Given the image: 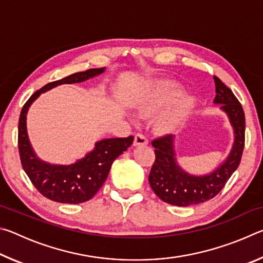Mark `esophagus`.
I'll list each match as a JSON object with an SVG mask.
<instances>
[{
	"label": "esophagus",
	"mask_w": 263,
	"mask_h": 263,
	"mask_svg": "<svg viewBox=\"0 0 263 263\" xmlns=\"http://www.w3.org/2000/svg\"><path fill=\"white\" fill-rule=\"evenodd\" d=\"M146 144H148L147 137H146L144 133H137L135 137V146L146 145Z\"/></svg>",
	"instance_id": "obj_1"
}]
</instances>
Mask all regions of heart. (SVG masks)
Here are the masks:
<instances>
[{
	"label": "heart",
	"mask_w": 263,
	"mask_h": 263,
	"mask_svg": "<svg viewBox=\"0 0 263 263\" xmlns=\"http://www.w3.org/2000/svg\"><path fill=\"white\" fill-rule=\"evenodd\" d=\"M180 89L176 84L172 82H161L157 84L152 92L141 102L139 105V110L142 112H152L166 105L168 102H171L174 97L179 94ZM190 106V102L183 100L177 102L175 105H173L161 118V126L163 128H172L179 124L185 114L188 112Z\"/></svg>",
	"instance_id": "b5f03b06"
}]
</instances>
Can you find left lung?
<instances>
[{"label": "left lung", "instance_id": "1", "mask_svg": "<svg viewBox=\"0 0 263 263\" xmlns=\"http://www.w3.org/2000/svg\"><path fill=\"white\" fill-rule=\"evenodd\" d=\"M216 97L213 103L221 104L220 109L229 116L234 130V142L231 153L219 167L203 176L190 175L176 163L174 136L166 135L152 141L155 161L148 176L149 185L155 195L168 204L176 206H190L204 203L215 197L224 188L231 175L238 168L245 146L243 109L232 90L221 80L213 77Z\"/></svg>", "mask_w": 263, "mask_h": 263}]
</instances>
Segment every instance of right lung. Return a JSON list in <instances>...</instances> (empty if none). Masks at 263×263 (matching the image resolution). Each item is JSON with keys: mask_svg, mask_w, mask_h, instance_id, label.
<instances>
[{"mask_svg": "<svg viewBox=\"0 0 263 263\" xmlns=\"http://www.w3.org/2000/svg\"><path fill=\"white\" fill-rule=\"evenodd\" d=\"M104 70V67L91 68L47 83L35 91L22 108L18 122V151L22 167L34 188L51 201L79 204L94 197L108 177L111 164L132 145L133 137L110 138L97 141L91 152L73 164H50L38 159L31 147L26 132V114L32 102L42 92L60 84L86 81L102 74Z\"/></svg>", "mask_w": 263, "mask_h": 263, "instance_id": "obj_1", "label": "right lung"}]
</instances>
